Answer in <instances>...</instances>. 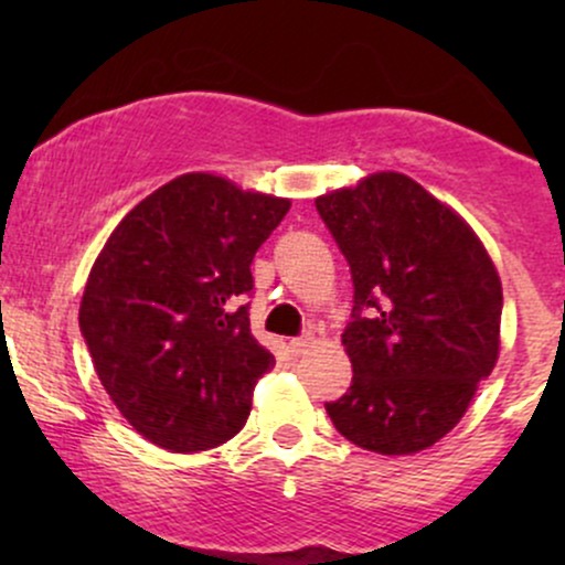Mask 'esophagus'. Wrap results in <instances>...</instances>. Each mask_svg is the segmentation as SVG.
Listing matches in <instances>:
<instances>
[{
  "label": "esophagus",
  "instance_id": "1",
  "mask_svg": "<svg viewBox=\"0 0 565 565\" xmlns=\"http://www.w3.org/2000/svg\"><path fill=\"white\" fill-rule=\"evenodd\" d=\"M313 342H316L313 334L302 332L300 337H295V340H289V348H291V353H295V355H302V353H308L310 348H313Z\"/></svg>",
  "mask_w": 565,
  "mask_h": 565
}]
</instances>
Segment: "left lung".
Returning a JSON list of instances; mask_svg holds the SVG:
<instances>
[{
  "instance_id": "1",
  "label": "left lung",
  "mask_w": 565,
  "mask_h": 565,
  "mask_svg": "<svg viewBox=\"0 0 565 565\" xmlns=\"http://www.w3.org/2000/svg\"><path fill=\"white\" fill-rule=\"evenodd\" d=\"M353 276V382L327 414L355 446L414 454L468 412L499 355L502 284L457 212L398 172L316 199Z\"/></svg>"
}]
</instances>
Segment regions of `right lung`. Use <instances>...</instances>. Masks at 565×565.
Wrapping results in <instances>:
<instances>
[{
	"label": "right lung",
	"instance_id": "right-lung-1",
	"mask_svg": "<svg viewBox=\"0 0 565 565\" xmlns=\"http://www.w3.org/2000/svg\"><path fill=\"white\" fill-rule=\"evenodd\" d=\"M289 199L180 174L116 225L89 270L79 329L121 417L170 451L242 430L276 364L249 332V265Z\"/></svg>",
	"mask_w": 565,
	"mask_h": 565
}]
</instances>
